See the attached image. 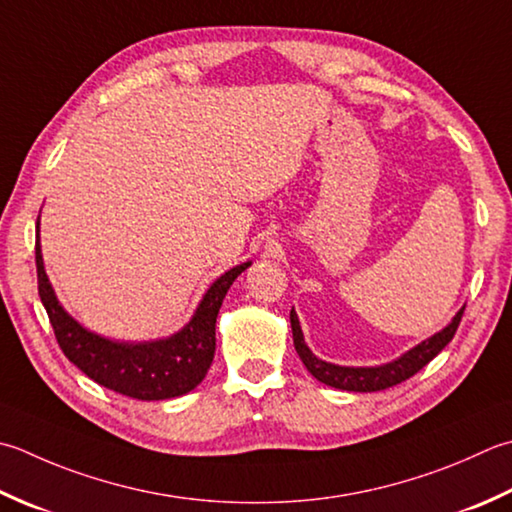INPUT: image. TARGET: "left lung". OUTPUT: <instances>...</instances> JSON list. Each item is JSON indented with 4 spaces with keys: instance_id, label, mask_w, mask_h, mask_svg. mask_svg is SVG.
Wrapping results in <instances>:
<instances>
[{
    "instance_id": "obj_1",
    "label": "left lung",
    "mask_w": 512,
    "mask_h": 512,
    "mask_svg": "<svg viewBox=\"0 0 512 512\" xmlns=\"http://www.w3.org/2000/svg\"><path fill=\"white\" fill-rule=\"evenodd\" d=\"M466 308V306H464ZM464 308L453 317L444 330H439L433 337H428L426 342L417 344L415 348H410L408 353H404L402 357H397L395 362H388L382 366H337L324 362L313 355L304 342V333L302 326H299V319L295 308L290 310V326H293V342H295V350L299 359H302L304 366L308 368V373L313 375L317 382H322L326 386H333L339 390H353V393H375V390H386L390 386H397L406 382L408 377H413L415 373H419L430 359L437 357L442 350L446 348V344L450 339L455 337L457 326L462 322Z\"/></svg>"
}]
</instances>
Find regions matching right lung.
I'll list each match as a JSON object with an SVG mask.
<instances>
[{"mask_svg":"<svg viewBox=\"0 0 512 512\" xmlns=\"http://www.w3.org/2000/svg\"><path fill=\"white\" fill-rule=\"evenodd\" d=\"M35 262L39 297H42L50 326L55 330L57 344L64 350V355L99 386L126 397L142 399V402L173 399L202 384L215 357V324L219 308H222L228 288L250 266V262H244L215 279L199 302L195 315L175 335L155 339V342L128 344L90 333L57 302L55 290L44 270L42 246H39V219Z\"/></svg>","mask_w":512,"mask_h":512,"instance_id":"right-lung-1","label":"right lung"}]
</instances>
